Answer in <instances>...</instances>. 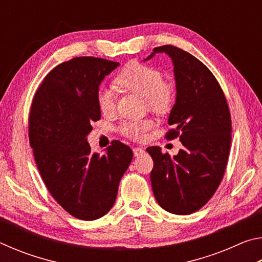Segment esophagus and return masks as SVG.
Listing matches in <instances>:
<instances>
[{"label": "esophagus", "instance_id": "34e87169", "mask_svg": "<svg viewBox=\"0 0 262 262\" xmlns=\"http://www.w3.org/2000/svg\"><path fill=\"white\" fill-rule=\"evenodd\" d=\"M133 152H134V156L137 157V156H140V155L144 154V149L143 148H134L133 149Z\"/></svg>", "mask_w": 262, "mask_h": 262}]
</instances>
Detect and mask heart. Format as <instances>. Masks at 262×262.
<instances>
[{
  "label": "heart",
  "mask_w": 262,
  "mask_h": 262,
  "mask_svg": "<svg viewBox=\"0 0 262 262\" xmlns=\"http://www.w3.org/2000/svg\"><path fill=\"white\" fill-rule=\"evenodd\" d=\"M114 83L123 90L143 97L148 107L156 112L166 111L174 98L173 84L164 81L162 73L157 68L140 62H129L117 75ZM97 105L104 115L112 114L115 110L113 92L108 89H100L97 95ZM152 127L151 119H139L122 121L119 129L130 139L141 140Z\"/></svg>",
  "instance_id": "b5f03b06"
}]
</instances>
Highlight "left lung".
I'll return each instance as SVG.
<instances>
[{"mask_svg":"<svg viewBox=\"0 0 262 262\" xmlns=\"http://www.w3.org/2000/svg\"><path fill=\"white\" fill-rule=\"evenodd\" d=\"M165 53L173 63L176 103L168 115V140L179 136L184 148L171 157L149 147L150 173L158 205L176 215H188L210 200L223 178L231 144V117L214 75L201 61L178 47L154 48L144 61Z\"/></svg>","mask_w":262,"mask_h":262,"instance_id":"1","label":"left lung"}]
</instances>
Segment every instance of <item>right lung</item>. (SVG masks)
<instances>
[{
	"instance_id": "right-lung-1",
	"label": "right lung",
	"mask_w": 262,
	"mask_h": 262,
	"mask_svg": "<svg viewBox=\"0 0 262 262\" xmlns=\"http://www.w3.org/2000/svg\"><path fill=\"white\" fill-rule=\"evenodd\" d=\"M119 66L91 56L63 62L43 78L31 106L29 137L38 170L56 202L79 220L107 214L133 159L120 141L99 156L86 137L100 119V84Z\"/></svg>"
}]
</instances>
